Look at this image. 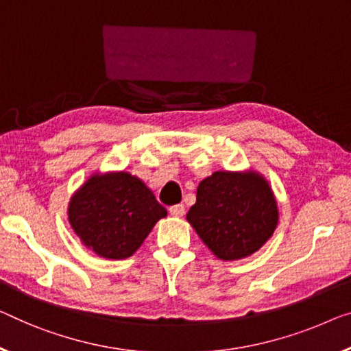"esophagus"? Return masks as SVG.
Segmentation results:
<instances>
[{
    "label": "esophagus",
    "instance_id": "1",
    "mask_svg": "<svg viewBox=\"0 0 351 351\" xmlns=\"http://www.w3.org/2000/svg\"><path fill=\"white\" fill-rule=\"evenodd\" d=\"M169 213L175 217H181V216H184L186 208H184V205H173V206L169 208Z\"/></svg>",
    "mask_w": 351,
    "mask_h": 351
}]
</instances>
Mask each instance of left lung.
<instances>
[{
    "label": "left lung",
    "mask_w": 351,
    "mask_h": 351,
    "mask_svg": "<svg viewBox=\"0 0 351 351\" xmlns=\"http://www.w3.org/2000/svg\"><path fill=\"white\" fill-rule=\"evenodd\" d=\"M187 221L216 257L238 260L257 252L277 226V205L257 173L216 171L198 184Z\"/></svg>",
    "instance_id": "obj_1"
}]
</instances>
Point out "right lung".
<instances>
[{
	"label": "right lung",
	"instance_id": "1",
	"mask_svg": "<svg viewBox=\"0 0 351 351\" xmlns=\"http://www.w3.org/2000/svg\"><path fill=\"white\" fill-rule=\"evenodd\" d=\"M167 209L138 178L94 175L69 205V222L83 244L104 258L130 257Z\"/></svg>",
	"mask_w": 351,
	"mask_h": 351
}]
</instances>
